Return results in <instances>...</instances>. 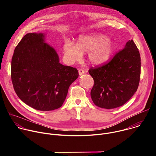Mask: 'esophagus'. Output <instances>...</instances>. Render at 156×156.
Returning <instances> with one entry per match:
<instances>
[{
    "mask_svg": "<svg viewBox=\"0 0 156 156\" xmlns=\"http://www.w3.org/2000/svg\"><path fill=\"white\" fill-rule=\"evenodd\" d=\"M78 73H79V75L80 76H81V75H83L85 72H84V71L83 70H82V69H80V70H79V71H78Z\"/></svg>",
    "mask_w": 156,
    "mask_h": 156,
    "instance_id": "esophagus-1",
    "label": "esophagus"
}]
</instances>
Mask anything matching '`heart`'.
Segmentation results:
<instances>
[{"mask_svg": "<svg viewBox=\"0 0 156 156\" xmlns=\"http://www.w3.org/2000/svg\"><path fill=\"white\" fill-rule=\"evenodd\" d=\"M115 44L103 34H94L80 36L76 45L70 41L65 42L63 47V59L66 63L72 64L80 60L83 54H87L90 64L99 66L107 63L112 57Z\"/></svg>", "mask_w": 156, "mask_h": 156, "instance_id": "heart-1", "label": "heart"}]
</instances>
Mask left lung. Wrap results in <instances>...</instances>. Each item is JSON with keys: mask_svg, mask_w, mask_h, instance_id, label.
<instances>
[{"mask_svg": "<svg viewBox=\"0 0 156 156\" xmlns=\"http://www.w3.org/2000/svg\"><path fill=\"white\" fill-rule=\"evenodd\" d=\"M89 73L94 84L91 91L94 104L104 108L120 107L128 101L138 87L141 75V57L133 41L108 63L91 68Z\"/></svg>", "mask_w": 156, "mask_h": 156, "instance_id": "left-lung-1", "label": "left lung"}]
</instances>
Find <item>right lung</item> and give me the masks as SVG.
<instances>
[{"instance_id": "1", "label": "right lung", "mask_w": 156, "mask_h": 156, "mask_svg": "<svg viewBox=\"0 0 156 156\" xmlns=\"http://www.w3.org/2000/svg\"><path fill=\"white\" fill-rule=\"evenodd\" d=\"M44 39L42 33H28L22 38L12 57L11 78L22 101L34 109L49 111L62 105L78 72L61 64L56 51Z\"/></svg>"}]
</instances>
